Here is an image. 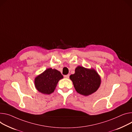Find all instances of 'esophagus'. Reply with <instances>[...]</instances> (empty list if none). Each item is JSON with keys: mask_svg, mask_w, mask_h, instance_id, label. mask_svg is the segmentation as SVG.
Here are the masks:
<instances>
[{"mask_svg": "<svg viewBox=\"0 0 132 132\" xmlns=\"http://www.w3.org/2000/svg\"><path fill=\"white\" fill-rule=\"evenodd\" d=\"M64 77L66 78H69V75H64Z\"/></svg>", "mask_w": 132, "mask_h": 132, "instance_id": "esophagus-1", "label": "esophagus"}]
</instances>
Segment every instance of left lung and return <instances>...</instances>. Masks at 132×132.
<instances>
[{"mask_svg":"<svg viewBox=\"0 0 132 132\" xmlns=\"http://www.w3.org/2000/svg\"><path fill=\"white\" fill-rule=\"evenodd\" d=\"M69 77L76 92L84 96L95 93L100 87L101 82L100 75L94 69H88L79 66L76 68L75 74L71 75Z\"/></svg>","mask_w":132,"mask_h":132,"instance_id":"left-lung-1","label":"left lung"}]
</instances>
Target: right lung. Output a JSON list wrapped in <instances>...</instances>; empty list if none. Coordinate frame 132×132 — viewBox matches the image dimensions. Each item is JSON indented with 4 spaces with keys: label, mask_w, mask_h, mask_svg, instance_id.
Instances as JSON below:
<instances>
[{
    "label": "right lung",
    "mask_w": 132,
    "mask_h": 132,
    "mask_svg": "<svg viewBox=\"0 0 132 132\" xmlns=\"http://www.w3.org/2000/svg\"><path fill=\"white\" fill-rule=\"evenodd\" d=\"M63 78L58 70L48 68L35 78V85L38 92L49 95L54 92L58 81Z\"/></svg>",
    "instance_id": "right-lung-1"
}]
</instances>
